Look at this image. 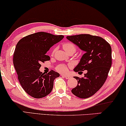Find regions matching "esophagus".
<instances>
[{"label":"esophagus","mask_w":126,"mask_h":126,"mask_svg":"<svg viewBox=\"0 0 126 126\" xmlns=\"http://www.w3.org/2000/svg\"><path fill=\"white\" fill-rule=\"evenodd\" d=\"M63 77H64L66 79H69L70 78H71V77H70V76H68V75H63Z\"/></svg>","instance_id":"obj_1"}]
</instances>
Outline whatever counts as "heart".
<instances>
[{"label": "heart", "instance_id": "b5f03b06", "mask_svg": "<svg viewBox=\"0 0 126 126\" xmlns=\"http://www.w3.org/2000/svg\"><path fill=\"white\" fill-rule=\"evenodd\" d=\"M63 48L66 52H68L69 51H73L75 52L76 49V47L75 45L71 42H66L63 45ZM56 70L57 71L61 73H66L67 72V66L65 65L61 64L57 66Z\"/></svg>", "mask_w": 126, "mask_h": 126}]
</instances>
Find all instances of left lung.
Returning <instances> with one entry per match:
<instances>
[{"label": "left lung", "mask_w": 126, "mask_h": 126, "mask_svg": "<svg viewBox=\"0 0 126 126\" xmlns=\"http://www.w3.org/2000/svg\"><path fill=\"white\" fill-rule=\"evenodd\" d=\"M66 38L85 51L74 71L87 70L84 78L74 77L78 85L71 92L80 98H89L97 92L106 81L112 65V48L100 37L81 34L67 36Z\"/></svg>", "instance_id": "left-lung-1"}]
</instances>
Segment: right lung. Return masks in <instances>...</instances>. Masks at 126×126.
I'll use <instances>...</instances> for the list:
<instances>
[{
  "mask_svg": "<svg viewBox=\"0 0 126 126\" xmlns=\"http://www.w3.org/2000/svg\"><path fill=\"white\" fill-rule=\"evenodd\" d=\"M63 37V35L40 32L24 37L16 44L14 66L22 87L32 97H45L52 91L53 81L60 74L53 70L42 74L39 69L41 63L50 60L46 55L47 51Z\"/></svg>",
  "mask_w": 126,
  "mask_h": 126,
  "instance_id": "1",
  "label": "right lung"
}]
</instances>
